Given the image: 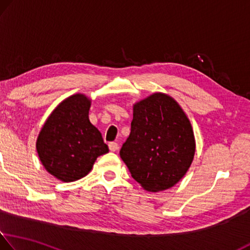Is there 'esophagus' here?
I'll return each mask as SVG.
<instances>
[{"label":"esophagus","mask_w":250,"mask_h":250,"mask_svg":"<svg viewBox=\"0 0 250 250\" xmlns=\"http://www.w3.org/2000/svg\"><path fill=\"white\" fill-rule=\"evenodd\" d=\"M108 147L112 152H116L118 149V144L116 143V142H110V143L108 144Z\"/></svg>","instance_id":"34e87169"}]
</instances>
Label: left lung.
I'll return each instance as SVG.
<instances>
[{
	"label": "left lung",
	"mask_w": 250,
	"mask_h": 250,
	"mask_svg": "<svg viewBox=\"0 0 250 250\" xmlns=\"http://www.w3.org/2000/svg\"><path fill=\"white\" fill-rule=\"evenodd\" d=\"M194 153L191 123L174 98L154 93L134 104L130 134L120 154L144 190L160 192L175 186Z\"/></svg>",
	"instance_id": "left-lung-1"
}]
</instances>
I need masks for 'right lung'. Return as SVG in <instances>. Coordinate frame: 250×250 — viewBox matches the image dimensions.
<instances>
[{"mask_svg": "<svg viewBox=\"0 0 250 250\" xmlns=\"http://www.w3.org/2000/svg\"><path fill=\"white\" fill-rule=\"evenodd\" d=\"M90 105L86 95L69 96L49 115L37 138L42 165L62 182L86 176L97 157L109 151L101 132L89 121Z\"/></svg>", "mask_w": 250, "mask_h": 250, "instance_id": "right-lung-1", "label": "right lung"}]
</instances>
